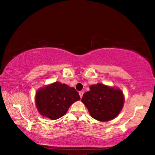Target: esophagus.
<instances>
[{"mask_svg":"<svg viewBox=\"0 0 155 155\" xmlns=\"http://www.w3.org/2000/svg\"><path fill=\"white\" fill-rule=\"evenodd\" d=\"M79 95H80V97L81 98L83 97V91H80L79 92Z\"/></svg>","mask_w":155,"mask_h":155,"instance_id":"obj_1","label":"esophagus"}]
</instances>
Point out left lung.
I'll list each match as a JSON object with an SVG mask.
<instances>
[{
  "label": "left lung",
  "instance_id": "left-lung-1",
  "mask_svg": "<svg viewBox=\"0 0 155 155\" xmlns=\"http://www.w3.org/2000/svg\"><path fill=\"white\" fill-rule=\"evenodd\" d=\"M81 101L92 117L105 122L119 114L123 107L124 97L120 90L98 83L90 87V91L83 94Z\"/></svg>",
  "mask_w": 155,
  "mask_h": 155
}]
</instances>
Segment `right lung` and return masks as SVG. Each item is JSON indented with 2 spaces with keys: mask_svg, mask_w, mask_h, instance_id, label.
Instances as JSON below:
<instances>
[{
  "mask_svg": "<svg viewBox=\"0 0 155 155\" xmlns=\"http://www.w3.org/2000/svg\"><path fill=\"white\" fill-rule=\"evenodd\" d=\"M80 99L75 88L58 82L41 88L36 94V104L39 113L51 120L63 116L69 107Z\"/></svg>",
  "mask_w": 155,
  "mask_h": 155,
  "instance_id": "add662e5",
  "label": "right lung"
}]
</instances>
